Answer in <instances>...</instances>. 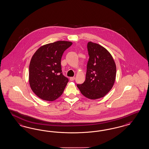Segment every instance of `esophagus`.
Segmentation results:
<instances>
[{
  "label": "esophagus",
  "instance_id": "esophagus-1",
  "mask_svg": "<svg viewBox=\"0 0 149 149\" xmlns=\"http://www.w3.org/2000/svg\"><path fill=\"white\" fill-rule=\"evenodd\" d=\"M75 77H70V80L72 81H74V80H75Z\"/></svg>",
  "mask_w": 149,
  "mask_h": 149
}]
</instances>
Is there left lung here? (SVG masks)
Returning a JSON list of instances; mask_svg holds the SVG:
<instances>
[{
    "label": "left lung",
    "mask_w": 149,
    "mask_h": 149,
    "mask_svg": "<svg viewBox=\"0 0 149 149\" xmlns=\"http://www.w3.org/2000/svg\"><path fill=\"white\" fill-rule=\"evenodd\" d=\"M89 59L87 64L86 79L77 87L82 95L91 99L100 98L112 88L115 81L116 67L108 51L96 43L88 42Z\"/></svg>",
    "instance_id": "obj_1"
}]
</instances>
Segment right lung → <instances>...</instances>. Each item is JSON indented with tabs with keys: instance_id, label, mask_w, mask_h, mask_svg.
<instances>
[{
	"instance_id": "obj_1",
	"label": "right lung",
	"mask_w": 149,
	"mask_h": 149,
	"mask_svg": "<svg viewBox=\"0 0 149 149\" xmlns=\"http://www.w3.org/2000/svg\"><path fill=\"white\" fill-rule=\"evenodd\" d=\"M72 42L57 41L40 47L32 57L29 67L31 89L41 99L54 101L62 95L68 83L61 67L63 52Z\"/></svg>"
}]
</instances>
